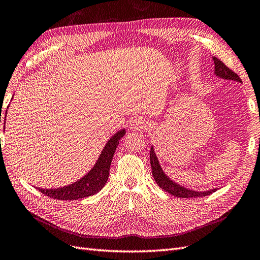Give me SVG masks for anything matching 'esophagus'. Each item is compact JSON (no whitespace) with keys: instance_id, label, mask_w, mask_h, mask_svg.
I'll return each mask as SVG.
<instances>
[{"instance_id":"esophagus-1","label":"esophagus","mask_w":260,"mask_h":260,"mask_svg":"<svg viewBox=\"0 0 260 260\" xmlns=\"http://www.w3.org/2000/svg\"><path fill=\"white\" fill-rule=\"evenodd\" d=\"M147 127H148V123L145 120H143L142 117H136L131 123V128L133 131H142V129H146Z\"/></svg>"}]
</instances>
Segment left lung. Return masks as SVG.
<instances>
[{
  "mask_svg": "<svg viewBox=\"0 0 260 260\" xmlns=\"http://www.w3.org/2000/svg\"><path fill=\"white\" fill-rule=\"evenodd\" d=\"M212 60L214 63V74H216L218 77L226 79V80H234V81H239V83H242L240 76L237 75L236 73H234L232 70H230L223 62L219 60V58L212 56ZM150 165H151V170H152V176H153L155 183H157L163 190L168 191L169 194H171L175 197H181V198L205 197L207 195L212 194L213 191L217 190V188H214V189L206 190V191H195L192 189L185 188L184 186H181V185L176 184L172 180H170L169 177L166 175V173L163 172V170L160 166L157 155H155V152L153 150L152 146L150 149Z\"/></svg>",
  "mask_w": 260,
  "mask_h": 260,
  "instance_id": "8db88e82",
  "label": "left lung"
}]
</instances>
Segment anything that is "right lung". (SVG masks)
<instances>
[{"label": "right lung", "instance_id": "1", "mask_svg": "<svg viewBox=\"0 0 260 260\" xmlns=\"http://www.w3.org/2000/svg\"><path fill=\"white\" fill-rule=\"evenodd\" d=\"M6 113L7 111L5 114ZM124 135L125 129H121L120 132L115 133V134L109 139V142L106 144L105 148H103L101 154L99 155V159L95 162L93 168L77 182L68 185V186L54 189H46L38 187V190L50 198L58 200H76L97 194V192L105 186L108 181L110 166L113 159V154L116 150L118 142H120V139Z\"/></svg>", "mask_w": 260, "mask_h": 260}]
</instances>
